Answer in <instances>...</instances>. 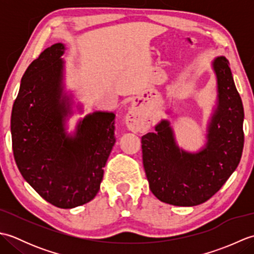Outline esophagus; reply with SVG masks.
I'll return each mask as SVG.
<instances>
[{"instance_id": "esophagus-1", "label": "esophagus", "mask_w": 254, "mask_h": 254, "mask_svg": "<svg viewBox=\"0 0 254 254\" xmlns=\"http://www.w3.org/2000/svg\"><path fill=\"white\" fill-rule=\"evenodd\" d=\"M126 124L128 130L136 132H145L148 128L147 119L145 118L142 109L139 107L132 105L126 116Z\"/></svg>"}]
</instances>
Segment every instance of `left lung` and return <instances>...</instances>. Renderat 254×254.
I'll return each instance as SVG.
<instances>
[{"mask_svg": "<svg viewBox=\"0 0 254 254\" xmlns=\"http://www.w3.org/2000/svg\"><path fill=\"white\" fill-rule=\"evenodd\" d=\"M217 97L206 126L205 143L196 152L180 147L168 119L142 136L143 166L149 189L159 201L195 206L212 197L236 170L244 149V106L228 60L212 61ZM171 113V108L166 110Z\"/></svg>", "mask_w": 254, "mask_h": 254, "instance_id": "1", "label": "left lung"}]
</instances>
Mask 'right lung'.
I'll use <instances>...</instances> for the list:
<instances>
[{
	"mask_svg": "<svg viewBox=\"0 0 254 254\" xmlns=\"http://www.w3.org/2000/svg\"><path fill=\"white\" fill-rule=\"evenodd\" d=\"M66 47L61 42L41 52L21 77L12 118L14 158L32 189L60 208H74L98 193L111 153L116 115L95 111L68 132V120L84 112L65 84Z\"/></svg>",
	"mask_w": 254,
	"mask_h": 254,
	"instance_id": "obj_1",
	"label": "right lung"
}]
</instances>
